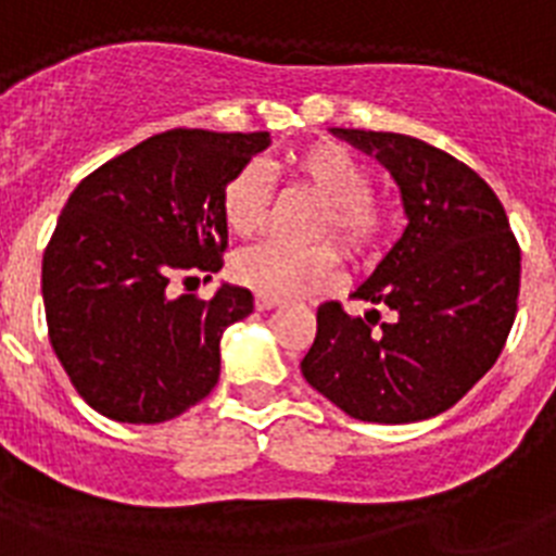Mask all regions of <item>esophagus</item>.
<instances>
[{"label": "esophagus", "mask_w": 556, "mask_h": 556, "mask_svg": "<svg viewBox=\"0 0 556 556\" xmlns=\"http://www.w3.org/2000/svg\"><path fill=\"white\" fill-rule=\"evenodd\" d=\"M279 302L277 300H268V296H256V311H274Z\"/></svg>", "instance_id": "obj_1"}]
</instances>
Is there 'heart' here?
Instances as JSON below:
<instances>
[{
	"mask_svg": "<svg viewBox=\"0 0 556 556\" xmlns=\"http://www.w3.org/2000/svg\"><path fill=\"white\" fill-rule=\"evenodd\" d=\"M288 177L300 189L321 200L316 237L333 235L342 251L353 260L379 249L387 231V212L370 198V169L350 149L333 141H316L288 152ZM270 191L260 166H242L228 177L220 194V212L228 231L254 237L268 214ZM235 277L256 296L268 300H300L307 293L328 291L339 279V263L328 245L314 249H282L256 245L235 260Z\"/></svg>",
	"mask_w": 556,
	"mask_h": 556,
	"instance_id": "obj_1",
	"label": "heart"
}]
</instances>
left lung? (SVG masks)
Listing matches in <instances>:
<instances>
[{
	"label": "left lung",
	"instance_id": "8db88e82",
	"mask_svg": "<svg viewBox=\"0 0 556 556\" xmlns=\"http://www.w3.org/2000/svg\"><path fill=\"white\" fill-rule=\"evenodd\" d=\"M330 135L390 172L407 226L350 293L370 302L365 316L319 305L302 376L358 421H427L501 356L517 314L520 249L497 194L466 163L409 135ZM379 306L391 307V321L372 331Z\"/></svg>",
	"mask_w": 556,
	"mask_h": 556
}]
</instances>
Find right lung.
Masks as SVG:
<instances>
[{
    "label": "right lung",
    "mask_w": 556,
    "mask_h": 556,
    "mask_svg": "<svg viewBox=\"0 0 556 556\" xmlns=\"http://www.w3.org/2000/svg\"><path fill=\"white\" fill-rule=\"evenodd\" d=\"M268 147V132L169 129L70 194L45 251L41 296L55 356L96 413L163 424L214 390L223 333L254 311V296L231 282L212 300L172 296L169 282L223 268V186Z\"/></svg>",
    "instance_id": "right-lung-1"
}]
</instances>
